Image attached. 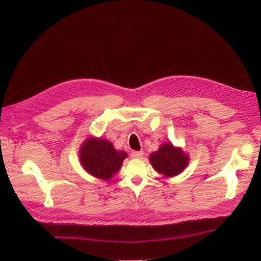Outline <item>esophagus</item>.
Returning a JSON list of instances; mask_svg holds the SVG:
<instances>
[{
  "label": "esophagus",
  "instance_id": "1",
  "mask_svg": "<svg viewBox=\"0 0 261 261\" xmlns=\"http://www.w3.org/2000/svg\"><path fill=\"white\" fill-rule=\"evenodd\" d=\"M144 155V151H133L130 153L132 158H143Z\"/></svg>",
  "mask_w": 261,
  "mask_h": 261
}]
</instances>
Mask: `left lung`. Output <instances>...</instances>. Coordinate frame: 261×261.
<instances>
[{
	"label": "left lung",
	"instance_id": "8db88e82",
	"mask_svg": "<svg viewBox=\"0 0 261 261\" xmlns=\"http://www.w3.org/2000/svg\"><path fill=\"white\" fill-rule=\"evenodd\" d=\"M150 162L160 174L172 177L183 171L188 163V156L172 144L162 145L158 151L150 154Z\"/></svg>",
	"mask_w": 261,
	"mask_h": 261
}]
</instances>
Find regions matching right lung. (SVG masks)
Wrapping results in <instances>:
<instances>
[{
    "mask_svg": "<svg viewBox=\"0 0 261 261\" xmlns=\"http://www.w3.org/2000/svg\"><path fill=\"white\" fill-rule=\"evenodd\" d=\"M80 156L83 167L89 174L109 179L121 169L127 153L117 151L107 139L89 138L82 146Z\"/></svg>",
    "mask_w": 261,
    "mask_h": 261,
    "instance_id": "right-lung-1",
    "label": "right lung"
}]
</instances>
